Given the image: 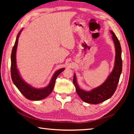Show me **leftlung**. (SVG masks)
Returning <instances> with one entry per match:
<instances>
[{"instance_id": "8db88e82", "label": "left lung", "mask_w": 134, "mask_h": 134, "mask_svg": "<svg viewBox=\"0 0 134 134\" xmlns=\"http://www.w3.org/2000/svg\"><path fill=\"white\" fill-rule=\"evenodd\" d=\"M110 32L112 35L116 55L114 67L106 81L100 86L93 89L90 91H85L80 89L76 81L75 74H74V75L73 83L75 87L76 93L82 100L86 103L98 104L107 100L113 96L118 86L122 71L121 48L120 42L115 33L112 30H110Z\"/></svg>"}]
</instances>
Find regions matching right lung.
<instances>
[{
    "instance_id": "add662e5",
    "label": "right lung",
    "mask_w": 134,
    "mask_h": 134,
    "mask_svg": "<svg viewBox=\"0 0 134 134\" xmlns=\"http://www.w3.org/2000/svg\"><path fill=\"white\" fill-rule=\"evenodd\" d=\"M22 29L19 31L16 36L15 42L14 44L11 55V75L12 81L15 86L18 88L22 94L29 100L38 101L45 98L49 96L54 88L56 79L58 75L64 70V68L60 69L54 74L51 79L49 84L44 88H36L27 83L19 74L17 69L16 62V52L18 46V38Z\"/></svg>"
}]
</instances>
